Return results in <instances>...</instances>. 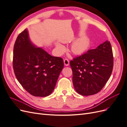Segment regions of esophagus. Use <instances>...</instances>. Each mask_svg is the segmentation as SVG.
I'll list each match as a JSON object with an SVG mask.
<instances>
[{"instance_id": "1", "label": "esophagus", "mask_w": 127, "mask_h": 127, "mask_svg": "<svg viewBox=\"0 0 127 127\" xmlns=\"http://www.w3.org/2000/svg\"><path fill=\"white\" fill-rule=\"evenodd\" d=\"M64 64L66 66H68L69 64V61L67 59H65L64 60Z\"/></svg>"}]
</instances>
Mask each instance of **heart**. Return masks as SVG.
<instances>
[{
  "label": "heart",
  "mask_w": 127,
  "mask_h": 127,
  "mask_svg": "<svg viewBox=\"0 0 127 127\" xmlns=\"http://www.w3.org/2000/svg\"><path fill=\"white\" fill-rule=\"evenodd\" d=\"M90 40L87 37L84 36L76 39L71 45V51L75 55H79L83 54L89 49ZM56 48L59 53H63L66 48L64 45L59 43H56Z\"/></svg>",
  "instance_id": "1"
}]
</instances>
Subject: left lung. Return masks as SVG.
I'll return each instance as SVG.
<instances>
[{
    "instance_id": "obj_1",
    "label": "left lung",
    "mask_w": 127,
    "mask_h": 127,
    "mask_svg": "<svg viewBox=\"0 0 127 127\" xmlns=\"http://www.w3.org/2000/svg\"><path fill=\"white\" fill-rule=\"evenodd\" d=\"M76 91L83 96L97 93L110 77L113 57L110 42L106 40L95 49L70 61Z\"/></svg>"
}]
</instances>
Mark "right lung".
Masks as SVG:
<instances>
[{
	"label": "right lung",
	"instance_id": "add662e5",
	"mask_svg": "<svg viewBox=\"0 0 127 127\" xmlns=\"http://www.w3.org/2000/svg\"><path fill=\"white\" fill-rule=\"evenodd\" d=\"M13 64L16 77L23 87L39 97L52 93L64 66L61 58L50 55L33 43L28 29L19 34L15 41Z\"/></svg>",
	"mask_w": 127,
	"mask_h": 127
}]
</instances>
